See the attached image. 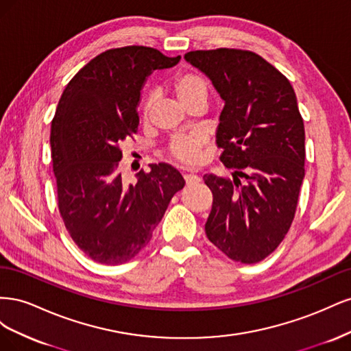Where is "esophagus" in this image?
<instances>
[{
  "instance_id": "34e87169",
  "label": "esophagus",
  "mask_w": 351,
  "mask_h": 351,
  "mask_svg": "<svg viewBox=\"0 0 351 351\" xmlns=\"http://www.w3.org/2000/svg\"><path fill=\"white\" fill-rule=\"evenodd\" d=\"M184 180L187 184H196L200 182V177L196 174H184Z\"/></svg>"
}]
</instances>
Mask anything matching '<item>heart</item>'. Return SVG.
I'll use <instances>...</instances> for the list:
<instances>
[{
    "label": "heart",
    "mask_w": 351,
    "mask_h": 351,
    "mask_svg": "<svg viewBox=\"0 0 351 351\" xmlns=\"http://www.w3.org/2000/svg\"><path fill=\"white\" fill-rule=\"evenodd\" d=\"M171 86L177 95V98L182 101L186 107L187 105L199 98L208 97V82L202 74L186 70L177 73ZM154 105V95H147L143 104V115L149 117ZM205 136L200 133H182L176 134L169 139L167 145V154L169 158L182 165H197L202 158H204V147H205Z\"/></svg>",
    "instance_id": "heart-1"
}]
</instances>
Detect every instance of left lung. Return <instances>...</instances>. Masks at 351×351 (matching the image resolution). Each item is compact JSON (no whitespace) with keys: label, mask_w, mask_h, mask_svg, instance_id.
Returning <instances> with one entry per match:
<instances>
[{"label":"left lung","mask_w":351,"mask_h":351,"mask_svg":"<svg viewBox=\"0 0 351 351\" xmlns=\"http://www.w3.org/2000/svg\"><path fill=\"white\" fill-rule=\"evenodd\" d=\"M184 58L226 102L217 145L232 180L204 176L214 196L206 237L232 261L261 262L289 232L304 177V124L294 89L252 51L199 49Z\"/></svg>","instance_id":"left-lung-1"}]
</instances>
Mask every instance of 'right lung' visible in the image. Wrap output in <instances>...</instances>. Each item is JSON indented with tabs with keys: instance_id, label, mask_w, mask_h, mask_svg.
Listing matches in <instances>:
<instances>
[{
	"instance_id": "obj_1",
	"label": "right lung",
	"mask_w": 351,
	"mask_h": 351,
	"mask_svg": "<svg viewBox=\"0 0 351 351\" xmlns=\"http://www.w3.org/2000/svg\"><path fill=\"white\" fill-rule=\"evenodd\" d=\"M149 47L112 48L92 58L62 92L51 124V158L60 215L73 241L92 261L133 259L162 219L184 178L165 162L127 184L121 145L137 133V105L146 77L176 66Z\"/></svg>"
}]
</instances>
